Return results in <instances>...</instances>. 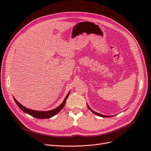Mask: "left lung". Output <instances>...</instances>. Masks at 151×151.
I'll use <instances>...</instances> for the list:
<instances>
[{
    "mask_svg": "<svg viewBox=\"0 0 151 151\" xmlns=\"http://www.w3.org/2000/svg\"><path fill=\"white\" fill-rule=\"evenodd\" d=\"M88 108L93 113V114H96V115H97V116H100V117H112V116H105V115H102V114H99V113H96V112H94L93 111L92 109H91L90 108V107L88 106Z\"/></svg>",
    "mask_w": 151,
    "mask_h": 151,
    "instance_id": "left-lung-1",
    "label": "left lung"
}]
</instances>
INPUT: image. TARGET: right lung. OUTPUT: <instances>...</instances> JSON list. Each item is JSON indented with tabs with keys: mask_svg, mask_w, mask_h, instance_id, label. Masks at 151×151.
<instances>
[{
	"mask_svg": "<svg viewBox=\"0 0 151 151\" xmlns=\"http://www.w3.org/2000/svg\"><path fill=\"white\" fill-rule=\"evenodd\" d=\"M69 93H70V92L67 95L66 97L65 98L64 100H63V102L62 103V104H60L56 108H55L51 111H35V110L27 108L26 107H24L23 105L20 104L15 99L14 97H13V99L16 102V104H17V105L18 106V107L22 111H23L24 113H26L32 116H33L35 118H37V119H47V118H50V117L55 116V114H57L63 108V106H65V104L66 103V100L69 96Z\"/></svg>",
	"mask_w": 151,
	"mask_h": 151,
	"instance_id": "1",
	"label": "right lung"
}]
</instances>
